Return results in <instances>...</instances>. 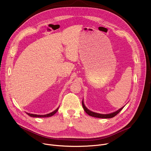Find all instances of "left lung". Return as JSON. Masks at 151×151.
Instances as JSON below:
<instances>
[{
  "label": "left lung",
  "mask_w": 151,
  "mask_h": 151,
  "mask_svg": "<svg viewBox=\"0 0 151 151\" xmlns=\"http://www.w3.org/2000/svg\"><path fill=\"white\" fill-rule=\"evenodd\" d=\"M82 104L83 108L85 112L87 113L88 115H89L90 116H93V117L99 118H113L115 116H116L118 113H119V112L124 108V107H121V109L118 110L117 111H116L115 112H113V113H111V114H97V113L93 112L88 110L87 108V107H85V106L84 105V103H83V101L82 102Z\"/></svg>",
  "instance_id": "obj_1"
}]
</instances>
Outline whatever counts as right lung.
<instances>
[{"label": "right lung", "instance_id": "add662e5", "mask_svg": "<svg viewBox=\"0 0 151 151\" xmlns=\"http://www.w3.org/2000/svg\"><path fill=\"white\" fill-rule=\"evenodd\" d=\"M58 110V108L55 110L54 111L52 112L51 113H50L48 114H47V115H36V114H29V113H27V114L28 115H29L30 116H32V117H39V118H44V117H50V116H51L52 115H54Z\"/></svg>", "mask_w": 151, "mask_h": 151}]
</instances>
